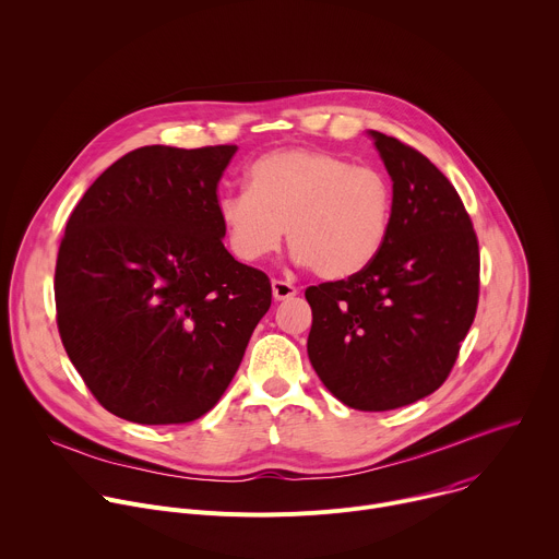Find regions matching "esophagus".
Returning a JSON list of instances; mask_svg holds the SVG:
<instances>
[{
  "instance_id": "34e87169",
  "label": "esophagus",
  "mask_w": 559,
  "mask_h": 559,
  "mask_svg": "<svg viewBox=\"0 0 559 559\" xmlns=\"http://www.w3.org/2000/svg\"><path fill=\"white\" fill-rule=\"evenodd\" d=\"M272 294H274L276 300H287V298L298 294V287H294L287 281H272Z\"/></svg>"
}]
</instances>
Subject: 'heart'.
I'll return each mask as SVG.
<instances>
[{
  "label": "heart",
  "instance_id": "obj_1",
  "mask_svg": "<svg viewBox=\"0 0 559 559\" xmlns=\"http://www.w3.org/2000/svg\"><path fill=\"white\" fill-rule=\"evenodd\" d=\"M246 183L216 203L227 248L241 263L274 254L287 227L296 263L343 281L369 267L386 243L393 188L378 168L328 150L283 147L259 156Z\"/></svg>",
  "mask_w": 559,
  "mask_h": 559
}]
</instances>
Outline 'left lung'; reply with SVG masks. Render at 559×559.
<instances>
[{
    "label": "left lung",
    "mask_w": 559,
    "mask_h": 559,
    "mask_svg": "<svg viewBox=\"0 0 559 559\" xmlns=\"http://www.w3.org/2000/svg\"><path fill=\"white\" fill-rule=\"evenodd\" d=\"M371 136L393 181L391 229L369 267L305 289L307 354L343 405L389 412L449 378L477 309L480 250L460 194L429 158Z\"/></svg>",
    "instance_id": "8db88e82"
}]
</instances>
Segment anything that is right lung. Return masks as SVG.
Instances as JSON below:
<instances>
[{"label":"right lung","instance_id":"right-lung-1","mask_svg":"<svg viewBox=\"0 0 559 559\" xmlns=\"http://www.w3.org/2000/svg\"><path fill=\"white\" fill-rule=\"evenodd\" d=\"M236 145H145L72 210L55 267L66 354L110 414L183 425L231 382L272 305L265 272L223 246L216 190Z\"/></svg>","mask_w":559,"mask_h":559}]
</instances>
